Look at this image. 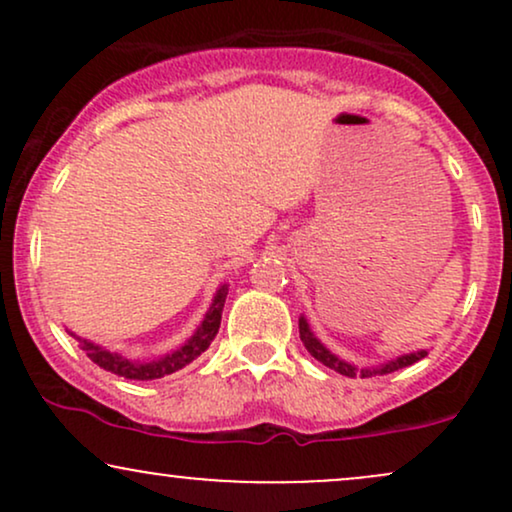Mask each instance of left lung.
<instances>
[{
  "instance_id": "8db88e82",
  "label": "left lung",
  "mask_w": 512,
  "mask_h": 512,
  "mask_svg": "<svg viewBox=\"0 0 512 512\" xmlns=\"http://www.w3.org/2000/svg\"><path fill=\"white\" fill-rule=\"evenodd\" d=\"M298 332H301V342H303L305 349H308L310 356L317 358V361H320L322 366H327V368L337 370V373L346 375V378H356V375H361V378H370V375L395 373V370L407 368V366H411V363L421 361V358L426 356V351H416V354H407V356L395 358V361H387L385 366H380V368H373V370H356L354 366H351V363H346V361H342V358H337L334 354H330V351H327L325 346L317 342L315 334L310 332L308 322H305L303 317H301V320H298Z\"/></svg>"
}]
</instances>
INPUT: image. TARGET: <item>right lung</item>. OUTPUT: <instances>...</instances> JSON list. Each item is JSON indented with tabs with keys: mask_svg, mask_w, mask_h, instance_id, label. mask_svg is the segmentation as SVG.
Instances as JSON below:
<instances>
[{
	"mask_svg": "<svg viewBox=\"0 0 512 512\" xmlns=\"http://www.w3.org/2000/svg\"><path fill=\"white\" fill-rule=\"evenodd\" d=\"M226 293H228V286H221V289L216 291L214 303H211L207 317H204V322L199 325V330L192 334L190 342L180 346L178 351H173V354H168L166 358H158V361L139 363V361H132V358L113 354V351L108 349H101V346L86 342V339H79V337L76 339L81 342V349L86 351V356L91 358L93 363H98L101 368L110 370V373L122 375V378L127 380L163 378V375H170L175 373V370L185 368L187 363H192L197 356H202L204 351L209 349V344L214 342L216 332H219L221 327V313H223V303H226Z\"/></svg>",
	"mask_w": 512,
	"mask_h": 512,
	"instance_id": "right-lung-1",
	"label": "right lung"
}]
</instances>
